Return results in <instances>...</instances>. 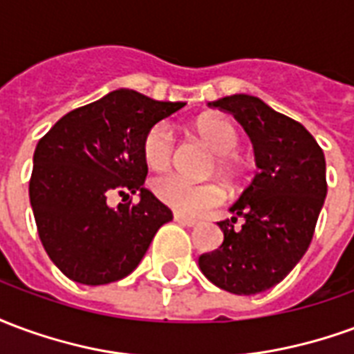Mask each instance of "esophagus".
I'll list each match as a JSON object with an SVG mask.
<instances>
[{"label":"esophagus","mask_w":354,"mask_h":354,"mask_svg":"<svg viewBox=\"0 0 354 354\" xmlns=\"http://www.w3.org/2000/svg\"><path fill=\"white\" fill-rule=\"evenodd\" d=\"M174 222H178L180 225H187V227H193V225H197V220L195 218H185L182 214H174Z\"/></svg>","instance_id":"esophagus-1"}]
</instances>
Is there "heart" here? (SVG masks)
<instances>
[{"label": "heart", "instance_id": "1", "mask_svg": "<svg viewBox=\"0 0 354 354\" xmlns=\"http://www.w3.org/2000/svg\"><path fill=\"white\" fill-rule=\"evenodd\" d=\"M195 132L212 151L214 162L210 172H216L227 187H235L241 174L237 151L241 134L233 121L225 117H203L195 124ZM176 136L169 124H153L142 140V155L151 170H167L174 161ZM155 197L178 214L197 216L222 203V192L214 184H195L176 174L161 176L151 184Z\"/></svg>", "mask_w": 354, "mask_h": 354}]
</instances>
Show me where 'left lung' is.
I'll return each instance as SVG.
<instances>
[{
	"label": "left lung",
	"mask_w": 354,
	"mask_h": 354,
	"mask_svg": "<svg viewBox=\"0 0 354 354\" xmlns=\"http://www.w3.org/2000/svg\"><path fill=\"white\" fill-rule=\"evenodd\" d=\"M208 106L243 124L260 172L231 207L235 216L218 222L222 246L203 254L199 267L218 288L252 296L279 284L307 252L328 192L326 161L304 124L256 96L233 94ZM237 217L245 218L241 228L232 225Z\"/></svg>",
	"instance_id": "1"
}]
</instances>
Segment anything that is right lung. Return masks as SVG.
<instances>
[{
	"label": "right lung",
	"mask_w": 354,
	"mask_h": 354,
	"mask_svg": "<svg viewBox=\"0 0 354 354\" xmlns=\"http://www.w3.org/2000/svg\"><path fill=\"white\" fill-rule=\"evenodd\" d=\"M184 102L129 88L66 113L34 151L30 203L45 252L62 273L98 286L131 274L172 212L144 187L146 132ZM138 191V203L127 201ZM113 192L124 197L107 205Z\"/></svg>",
	"instance_id": "right-lung-1"
}]
</instances>
